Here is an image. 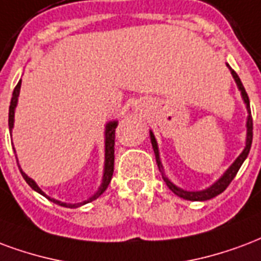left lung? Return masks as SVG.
Segmentation results:
<instances>
[{
  "mask_svg": "<svg viewBox=\"0 0 261 261\" xmlns=\"http://www.w3.org/2000/svg\"><path fill=\"white\" fill-rule=\"evenodd\" d=\"M228 66V65H227ZM228 69L231 70V74H232L233 80L237 83V86H238L239 91H241V95H242V99L244 102L246 103V109H248V121H246V127H248V133H246V145H245V149L242 150V153L237 158V160L233 162L232 165L229 166L228 170L224 173L221 177H220L216 182H214L212 187L209 188H206L203 191H185L182 188H178L177 185H174L171 181H170L167 177L165 175V171H163V166L160 163V158H159V148H158V142L155 140V136H153V133L149 131L150 134V142H152V146H153V152H155V156H156V163H158V167H159L160 173H162V177L165 179L166 185L169 187L170 190L173 191L177 196L179 198H182V199H187V200H209L214 196H217L220 195L221 192L225 191V188L228 187L229 182L232 181L233 177L237 175L238 173V170L241 169V166L242 163L245 162V159L248 158L249 155V150H250V146H252V140H253V119H252V115H250V103H249V96L245 91V87L241 82V79L238 77V74L235 73V70H232L231 67L228 66Z\"/></svg>",
  "mask_w": 261,
  "mask_h": 261,
  "instance_id": "1",
  "label": "left lung"
}]
</instances>
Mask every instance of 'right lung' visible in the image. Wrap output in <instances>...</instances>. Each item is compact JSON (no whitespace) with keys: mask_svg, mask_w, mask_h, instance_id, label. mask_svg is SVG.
Returning <instances> with one entry per match:
<instances>
[{"mask_svg":"<svg viewBox=\"0 0 261 261\" xmlns=\"http://www.w3.org/2000/svg\"><path fill=\"white\" fill-rule=\"evenodd\" d=\"M20 86H22V80H19V83L15 87V90H13L12 94V99H11V105H9V119H8V124H9V131H11V134H12V128H13V117H15V108L17 105V96H19V92H20ZM116 127H117V121H109L108 124H106L105 128V167H103V177H102V184L101 187L98 188V191L95 192V195H92L90 199L84 200L82 203H65V202H59V200L54 199V198H49L47 195L44 194L41 190H40V187L36 184V181L32 179L29 177L26 173H23L22 169H20V166H19V169H20V173H22L23 178L24 181L28 182L30 187H32L33 190L37 191L38 194H41L42 196H45L47 199H49L51 202L57 204H61L63 207H70V209H76V207H80L83 204L88 203V202H92V200H95L96 198H99L105 190L108 188V185L111 182L112 175H113V167H115V131Z\"/></svg>","mask_w":261,"mask_h":261,"instance_id":"obj_1","label":"right lung"}]
</instances>
